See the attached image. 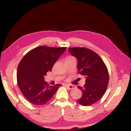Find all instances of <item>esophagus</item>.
Here are the masks:
<instances>
[{
  "label": "esophagus",
  "instance_id": "1",
  "mask_svg": "<svg viewBox=\"0 0 131 131\" xmlns=\"http://www.w3.org/2000/svg\"><path fill=\"white\" fill-rule=\"evenodd\" d=\"M65 87H67V88H68L69 89H73L74 88V86L73 85H70V84H65Z\"/></svg>",
  "mask_w": 131,
  "mask_h": 131
}]
</instances>
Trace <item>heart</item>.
I'll return each instance as SVG.
<instances>
[{
	"mask_svg": "<svg viewBox=\"0 0 131 131\" xmlns=\"http://www.w3.org/2000/svg\"><path fill=\"white\" fill-rule=\"evenodd\" d=\"M72 58V57H68L67 58Z\"/></svg>",
	"mask_w": 131,
	"mask_h": 131,
	"instance_id": "obj_1",
	"label": "heart"
}]
</instances>
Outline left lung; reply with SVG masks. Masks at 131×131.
Instances as JSON below:
<instances>
[{
	"label": "left lung",
	"mask_w": 131,
	"mask_h": 131,
	"mask_svg": "<svg viewBox=\"0 0 131 131\" xmlns=\"http://www.w3.org/2000/svg\"><path fill=\"white\" fill-rule=\"evenodd\" d=\"M68 51L77 58L78 73L84 76L85 84L78 86L82 96L77 102L82 106L96 103L105 94L109 81L108 69L97 53L84 47L69 48Z\"/></svg>",
	"instance_id": "1"
}]
</instances>
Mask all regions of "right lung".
Returning <instances> with one entry per match:
<instances>
[{
    "instance_id": "right-lung-1",
    "label": "right lung",
    "mask_w": 131,
    "mask_h": 131,
    "mask_svg": "<svg viewBox=\"0 0 131 131\" xmlns=\"http://www.w3.org/2000/svg\"><path fill=\"white\" fill-rule=\"evenodd\" d=\"M67 47L39 46L28 52L17 70V83L21 92L33 105H43L52 99L61 84L50 85L44 81L47 73Z\"/></svg>"
}]
</instances>
